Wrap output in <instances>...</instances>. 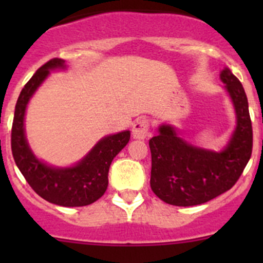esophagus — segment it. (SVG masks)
I'll list each match as a JSON object with an SVG mask.
<instances>
[{
    "label": "esophagus",
    "mask_w": 263,
    "mask_h": 263,
    "mask_svg": "<svg viewBox=\"0 0 263 263\" xmlns=\"http://www.w3.org/2000/svg\"><path fill=\"white\" fill-rule=\"evenodd\" d=\"M148 128H150V122L146 118L137 119L132 127V136L134 139L144 140L146 139L148 135Z\"/></svg>",
    "instance_id": "1"
}]
</instances>
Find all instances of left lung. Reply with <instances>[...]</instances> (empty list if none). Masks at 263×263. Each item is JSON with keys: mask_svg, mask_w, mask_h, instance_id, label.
Segmentation results:
<instances>
[{"mask_svg": "<svg viewBox=\"0 0 263 263\" xmlns=\"http://www.w3.org/2000/svg\"><path fill=\"white\" fill-rule=\"evenodd\" d=\"M220 78L229 91L237 113V128L221 153L192 146L163 124L148 141L153 192L174 206L205 203L227 192L242 176L252 155L253 131L243 85L225 67Z\"/></svg>", "mask_w": 263, "mask_h": 263, "instance_id": "1", "label": "left lung"}]
</instances>
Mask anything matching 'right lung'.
I'll use <instances>...</instances> for the list:
<instances>
[{
	"label": "right lung",
	"instance_id": "obj_1",
	"mask_svg": "<svg viewBox=\"0 0 263 263\" xmlns=\"http://www.w3.org/2000/svg\"><path fill=\"white\" fill-rule=\"evenodd\" d=\"M54 68H65V61L52 58L44 63L18 95L11 129L12 156L24 178L42 198L66 208L86 206L104 195L112 160L126 146L131 135L129 131H123L104 137L72 168H52L38 160L26 142L24 116L31 95Z\"/></svg>",
	"mask_w": 263,
	"mask_h": 263
}]
</instances>
